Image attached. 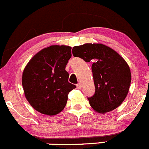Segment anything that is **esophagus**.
<instances>
[{"label": "esophagus", "mask_w": 149, "mask_h": 149, "mask_svg": "<svg viewBox=\"0 0 149 149\" xmlns=\"http://www.w3.org/2000/svg\"><path fill=\"white\" fill-rule=\"evenodd\" d=\"M76 87H77L78 89H81V83H79V84H76Z\"/></svg>", "instance_id": "34e87169"}]
</instances>
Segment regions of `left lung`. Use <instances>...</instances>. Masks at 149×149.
Here are the masks:
<instances>
[{"label":"left lung","mask_w":149,"mask_h":149,"mask_svg":"<svg viewBox=\"0 0 149 149\" xmlns=\"http://www.w3.org/2000/svg\"><path fill=\"white\" fill-rule=\"evenodd\" d=\"M73 56L93 61L92 71L95 91L87 98L97 112L106 113L123 103L131 84V72L126 61L118 53L103 44L86 43L74 46Z\"/></svg>","instance_id":"8db88e82"}]
</instances>
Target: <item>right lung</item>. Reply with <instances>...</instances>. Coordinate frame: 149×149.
<instances>
[{
  "label": "right lung",
  "instance_id": "1",
  "mask_svg": "<svg viewBox=\"0 0 149 149\" xmlns=\"http://www.w3.org/2000/svg\"><path fill=\"white\" fill-rule=\"evenodd\" d=\"M71 47L51 45L39 51L25 68L22 84L31 106L44 115H54L65 108L68 93L76 85L68 82L65 70Z\"/></svg>",
  "mask_w": 149,
  "mask_h": 149
}]
</instances>
